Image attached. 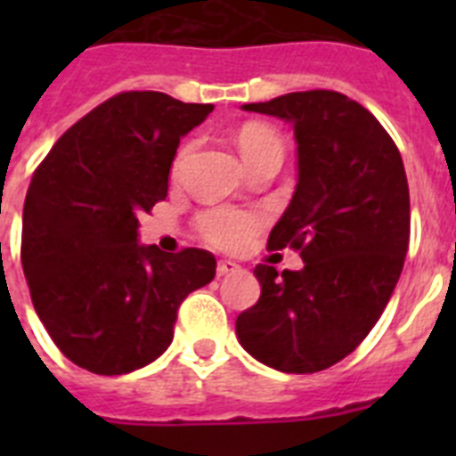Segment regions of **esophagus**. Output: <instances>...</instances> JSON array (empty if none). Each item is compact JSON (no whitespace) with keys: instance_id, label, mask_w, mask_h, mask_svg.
Returning <instances> with one entry per match:
<instances>
[{"instance_id":"esophagus-1","label":"esophagus","mask_w":456,"mask_h":456,"mask_svg":"<svg viewBox=\"0 0 456 456\" xmlns=\"http://www.w3.org/2000/svg\"><path fill=\"white\" fill-rule=\"evenodd\" d=\"M237 272H240V265L231 263V260H221V263L216 265V276H231V273Z\"/></svg>"}]
</instances>
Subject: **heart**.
<instances>
[{"label": "heart", "mask_w": 456, "mask_h": 456, "mask_svg": "<svg viewBox=\"0 0 456 456\" xmlns=\"http://www.w3.org/2000/svg\"><path fill=\"white\" fill-rule=\"evenodd\" d=\"M237 146H240L244 162H253L257 157L269 155V152H283V143L278 139L276 132H272L265 125H244L237 134ZM191 146H183L178 151V157L173 162V171L178 173L187 159ZM200 235L221 248H240L244 247L257 228V219L247 212L231 208H215L208 209L199 216Z\"/></svg>", "instance_id": "b5f03b06"}]
</instances>
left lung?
Masks as SVG:
<instances>
[{"mask_svg":"<svg viewBox=\"0 0 456 456\" xmlns=\"http://www.w3.org/2000/svg\"><path fill=\"white\" fill-rule=\"evenodd\" d=\"M241 109L292 125L297 187L267 247L299 248L304 267L253 269L260 299L237 317V340L278 372H320L363 342L400 281L404 164L381 123L342 93H285Z\"/></svg>","mask_w":456,"mask_h":456,"instance_id":"1","label":"left lung"}]
</instances>
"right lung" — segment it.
<instances>
[{"mask_svg": "<svg viewBox=\"0 0 456 456\" xmlns=\"http://www.w3.org/2000/svg\"><path fill=\"white\" fill-rule=\"evenodd\" d=\"M212 109L120 93L72 125L31 178L24 278L56 347L88 372L127 374L162 356L178 305L215 278L209 251L139 244V216L167 199L180 139Z\"/></svg>", "mask_w": 456, "mask_h": 456, "instance_id": "obj_1", "label": "right lung"}]
</instances>
